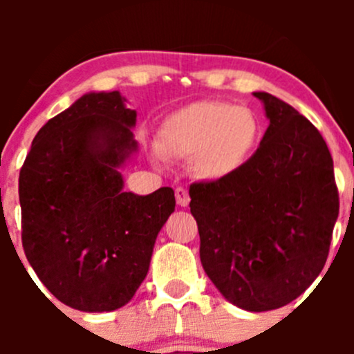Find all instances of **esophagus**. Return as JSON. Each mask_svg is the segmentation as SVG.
Here are the masks:
<instances>
[{
  "label": "esophagus",
  "mask_w": 354,
  "mask_h": 354,
  "mask_svg": "<svg viewBox=\"0 0 354 354\" xmlns=\"http://www.w3.org/2000/svg\"><path fill=\"white\" fill-rule=\"evenodd\" d=\"M174 194H176V202H178V205L180 207H188V203H190V195H188V192L185 190V188H176V192H174Z\"/></svg>",
  "instance_id": "34e87169"
}]
</instances>
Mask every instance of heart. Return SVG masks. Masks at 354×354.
<instances>
[{"label":"heart","mask_w":354,"mask_h":354,"mask_svg":"<svg viewBox=\"0 0 354 354\" xmlns=\"http://www.w3.org/2000/svg\"><path fill=\"white\" fill-rule=\"evenodd\" d=\"M262 135V120L253 109L226 101H198L162 121L157 156L188 159L200 180L223 181L252 160Z\"/></svg>","instance_id":"obj_1"}]
</instances>
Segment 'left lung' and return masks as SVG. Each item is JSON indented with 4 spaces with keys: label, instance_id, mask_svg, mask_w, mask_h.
<instances>
[{
    "label": "left lung",
    "instance_id": "8db88e82",
    "mask_svg": "<svg viewBox=\"0 0 354 354\" xmlns=\"http://www.w3.org/2000/svg\"><path fill=\"white\" fill-rule=\"evenodd\" d=\"M269 128L234 176L190 185L200 262L221 295L248 312L298 298L326 266L339 194L320 131L267 92Z\"/></svg>",
    "mask_w": 354,
    "mask_h": 354
}]
</instances>
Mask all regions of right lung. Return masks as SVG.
<instances>
[{
  "mask_svg": "<svg viewBox=\"0 0 354 354\" xmlns=\"http://www.w3.org/2000/svg\"><path fill=\"white\" fill-rule=\"evenodd\" d=\"M114 92H88L35 135L19 178L25 257L41 283L80 312L127 305L145 279L173 188L123 190L138 145L137 113Z\"/></svg>",
  "mask_w": 354,
  "mask_h": 354,
  "instance_id": "obj_1",
  "label": "right lung"
}]
</instances>
